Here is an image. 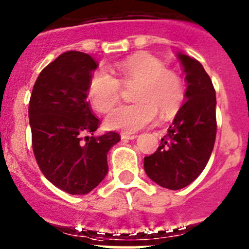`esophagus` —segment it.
I'll return each instance as SVG.
<instances>
[{"instance_id":"obj_1","label":"esophagus","mask_w":249,"mask_h":249,"mask_svg":"<svg viewBox=\"0 0 249 249\" xmlns=\"http://www.w3.org/2000/svg\"><path fill=\"white\" fill-rule=\"evenodd\" d=\"M120 137H122L123 141H131V139H136V138H137V135H135V133L123 132L122 135H120Z\"/></svg>"}]
</instances>
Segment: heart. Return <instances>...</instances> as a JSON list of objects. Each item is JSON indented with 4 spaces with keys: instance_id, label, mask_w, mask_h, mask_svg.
Returning a JSON list of instances; mask_svg holds the SVG:
<instances>
[{
    "instance_id": "1",
    "label": "heart",
    "mask_w": 249,
    "mask_h": 249,
    "mask_svg": "<svg viewBox=\"0 0 249 249\" xmlns=\"http://www.w3.org/2000/svg\"><path fill=\"white\" fill-rule=\"evenodd\" d=\"M116 78L97 71L89 84V98L95 110L102 113L119 102L123 87H135L131 105L113 110L106 118L108 129L132 133L154 123L160 112L170 118L181 108L184 86L177 73L165 70L164 65L147 53H138L114 67Z\"/></svg>"
}]
</instances>
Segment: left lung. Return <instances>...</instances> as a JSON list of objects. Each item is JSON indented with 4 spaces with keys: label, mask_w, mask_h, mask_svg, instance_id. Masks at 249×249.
I'll return each mask as SVG.
<instances>
[{
    "label": "left lung",
    "mask_w": 249,
    "mask_h": 249,
    "mask_svg": "<svg viewBox=\"0 0 249 249\" xmlns=\"http://www.w3.org/2000/svg\"><path fill=\"white\" fill-rule=\"evenodd\" d=\"M185 74L187 102L175 116L157 151L144 158V170L160 187L178 190L195 181L208 163L216 137V95L197 60L177 54Z\"/></svg>",
    "instance_id": "left-lung-1"
}]
</instances>
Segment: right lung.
<instances>
[{"label": "right lung", "mask_w": 249, "mask_h": 249, "mask_svg": "<svg viewBox=\"0 0 249 249\" xmlns=\"http://www.w3.org/2000/svg\"><path fill=\"white\" fill-rule=\"evenodd\" d=\"M98 62L83 52L61 54L41 71L29 100L32 145L40 170L71 195L93 190L107 174V152L117 132L93 136L99 119L87 102ZM91 133V136H87Z\"/></svg>", "instance_id": "right-lung-1"}]
</instances>
